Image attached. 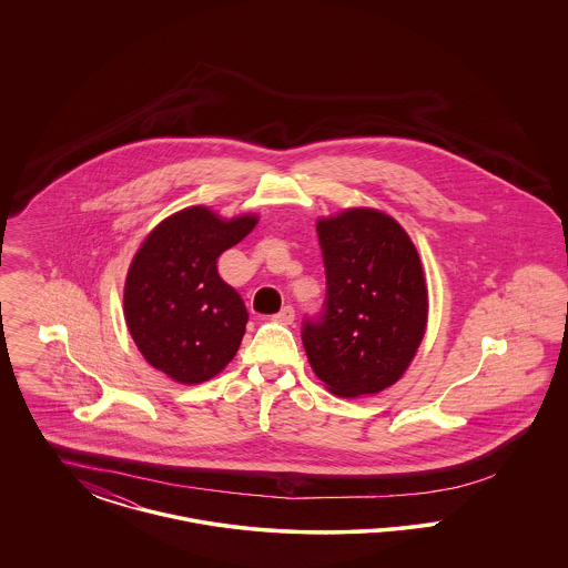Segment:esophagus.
<instances>
[{"label": "esophagus", "instance_id": "1", "mask_svg": "<svg viewBox=\"0 0 568 568\" xmlns=\"http://www.w3.org/2000/svg\"><path fill=\"white\" fill-rule=\"evenodd\" d=\"M294 317H296V311L292 308V306H285V308H281L274 317H272V322H276V324L290 325L294 324Z\"/></svg>", "mask_w": 568, "mask_h": 568}]
</instances>
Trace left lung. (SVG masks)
Segmentation results:
<instances>
[{"instance_id": "1", "label": "left lung", "mask_w": 568, "mask_h": 568, "mask_svg": "<svg viewBox=\"0 0 568 568\" xmlns=\"http://www.w3.org/2000/svg\"><path fill=\"white\" fill-rule=\"evenodd\" d=\"M324 313L302 325V345L325 387L343 398L378 394L405 375L428 324V287L405 227L375 209L317 221Z\"/></svg>"}]
</instances>
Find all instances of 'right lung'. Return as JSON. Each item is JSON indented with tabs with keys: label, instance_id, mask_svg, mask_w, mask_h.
Returning <instances> with one entry per match:
<instances>
[{
	"label": "right lung",
	"instance_id": "add662e5",
	"mask_svg": "<svg viewBox=\"0 0 568 568\" xmlns=\"http://www.w3.org/2000/svg\"><path fill=\"white\" fill-rule=\"evenodd\" d=\"M255 225L257 215L223 219L190 206L163 219L135 251L123 290L125 324L142 357L176 383H204L239 352L248 313L216 260Z\"/></svg>",
	"mask_w": 568,
	"mask_h": 568
}]
</instances>
